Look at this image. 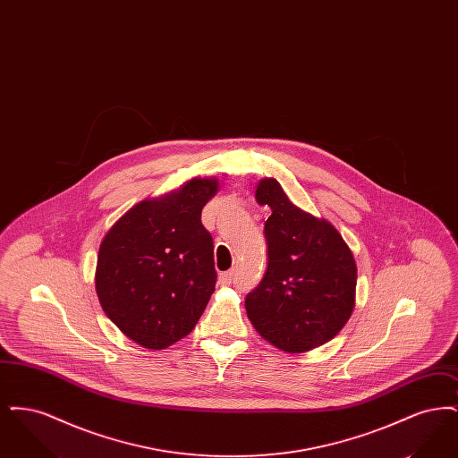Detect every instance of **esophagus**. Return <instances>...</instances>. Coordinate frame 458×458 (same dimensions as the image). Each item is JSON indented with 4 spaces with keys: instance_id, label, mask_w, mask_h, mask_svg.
<instances>
[{
    "instance_id": "obj_1",
    "label": "esophagus",
    "mask_w": 458,
    "mask_h": 458,
    "mask_svg": "<svg viewBox=\"0 0 458 458\" xmlns=\"http://www.w3.org/2000/svg\"><path fill=\"white\" fill-rule=\"evenodd\" d=\"M235 278V269H230V271H225L219 275V282L223 284H230Z\"/></svg>"
}]
</instances>
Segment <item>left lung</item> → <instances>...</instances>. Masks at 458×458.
<instances>
[{
  "instance_id": "8db88e82",
  "label": "left lung",
  "mask_w": 458,
  "mask_h": 458,
  "mask_svg": "<svg viewBox=\"0 0 458 458\" xmlns=\"http://www.w3.org/2000/svg\"><path fill=\"white\" fill-rule=\"evenodd\" d=\"M271 208L264 223L267 267L245 297L247 316L264 340L288 353L325 345L347 325L355 305L353 254L327 221L297 208L275 178L258 183Z\"/></svg>"
}]
</instances>
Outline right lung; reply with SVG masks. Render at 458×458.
Returning a JSON list of instances; mask_svg holds the SVG:
<instances>
[{
  "label": "right lung",
  "instance_id": "1",
  "mask_svg": "<svg viewBox=\"0 0 458 458\" xmlns=\"http://www.w3.org/2000/svg\"><path fill=\"white\" fill-rule=\"evenodd\" d=\"M218 187L216 178H192L170 194L146 199L101 242L99 304L144 349H166L187 336L215 292L213 237L200 213Z\"/></svg>",
  "mask_w": 458,
  "mask_h": 458
}]
</instances>
